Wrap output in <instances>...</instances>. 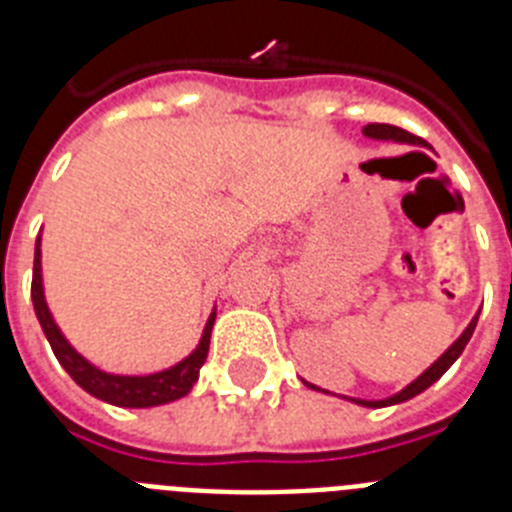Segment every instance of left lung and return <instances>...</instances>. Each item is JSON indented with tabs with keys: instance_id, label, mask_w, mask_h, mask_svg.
<instances>
[{
	"instance_id": "left-lung-1",
	"label": "left lung",
	"mask_w": 512,
	"mask_h": 512,
	"mask_svg": "<svg viewBox=\"0 0 512 512\" xmlns=\"http://www.w3.org/2000/svg\"><path fill=\"white\" fill-rule=\"evenodd\" d=\"M364 135H366V138H372V140H392V143H408V146L428 148V143H425L423 138H418V135L397 128V125H384V122H372V125H366ZM477 320H479V312L474 315L472 320H469L467 328L461 330V336L456 338V341L451 343V346L446 348V351H443V354L438 356V359L433 361V364L428 366V369H425V372L420 374L418 379H413L408 387H402V390L395 392V395L382 397V400H361V397H348V395H338V397H343V400H348V402H354V405H361V408H390V405H400V402L413 400L415 395H420V392L428 390L433 382H438L443 374L449 372V366L454 364L456 359H459L461 351H464V346H467L469 338H472L474 328H477ZM302 382H305V379H302ZM305 387H310V390H315V392H325V395H330L328 390H320V387H315V384H310V382H305Z\"/></svg>"
}]
</instances>
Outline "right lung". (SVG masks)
<instances>
[{
  "label": "right lung",
  "instance_id": "add662e5",
  "mask_svg": "<svg viewBox=\"0 0 512 512\" xmlns=\"http://www.w3.org/2000/svg\"><path fill=\"white\" fill-rule=\"evenodd\" d=\"M43 235H38L35 241V264H33V307L38 315V323L43 328L45 338L51 343L53 354H56L58 364L69 372V377L79 384L81 390L89 392L97 400L107 402V405H117V408H158V405H169L174 400H182L192 392V387L200 379V369L210 351V333L215 325L217 307H212L210 318H207L205 328H202L200 343L189 351L182 361L166 366L161 372L153 374H115L104 372L97 364L81 356L71 341L63 336V330L58 328L56 318H53L48 300H45L43 287Z\"/></svg>",
  "mask_w": 512,
  "mask_h": 512
}]
</instances>
